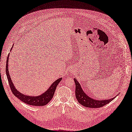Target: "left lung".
<instances>
[{"label": "left lung", "mask_w": 132, "mask_h": 132, "mask_svg": "<svg viewBox=\"0 0 132 132\" xmlns=\"http://www.w3.org/2000/svg\"><path fill=\"white\" fill-rule=\"evenodd\" d=\"M74 81L75 83V95L76 98L78 100V102L84 106L90 108H101L106 104L109 103L113 99H115L117 95L115 97L109 99L105 100H97L92 98H90L87 95L84 91L82 88L79 81L75 78H74Z\"/></svg>", "instance_id": "1"}]
</instances>
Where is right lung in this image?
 Returning <instances> with one entry per match:
<instances>
[{
	"instance_id": "add662e5",
	"label": "right lung",
	"mask_w": 132,
	"mask_h": 132,
	"mask_svg": "<svg viewBox=\"0 0 132 132\" xmlns=\"http://www.w3.org/2000/svg\"><path fill=\"white\" fill-rule=\"evenodd\" d=\"M12 47L11 48L10 51L12 50ZM9 58V54L7 57L6 60V74L7 76L9 85H10V87L12 93L14 94L17 98H19L20 101L24 102V103L28 104V105L34 106H44L45 105H46L53 98L57 86L58 84L60 82V81L62 80V78H59L57 80L53 82L51 84V85L50 86V87L47 89L46 91H45L42 94L38 95V96H37H37H33V95H28L22 94V93L19 92V90H17V89L15 88V86L13 85L10 74H9L8 68Z\"/></svg>"
}]
</instances>
